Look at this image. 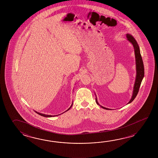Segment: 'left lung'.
I'll use <instances>...</instances> for the list:
<instances>
[{"mask_svg": "<svg viewBox=\"0 0 158 158\" xmlns=\"http://www.w3.org/2000/svg\"><path fill=\"white\" fill-rule=\"evenodd\" d=\"M127 40L132 44L133 46L134 47V54H135V65H136V77H135V82H134L132 97L131 100L128 103V104H129L133 101L139 91V89L141 86L142 81L144 77V65H143V63L141 56V53H140L139 47L137 41L134 39V37L130 34H127ZM95 101L97 104L100 106L101 107L104 108L105 110H111L108 108L104 107L99 104L97 97H96Z\"/></svg>", "mask_w": 158, "mask_h": 158, "instance_id": "left-lung-1", "label": "left lung"}]
</instances>
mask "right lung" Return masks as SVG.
Segmentation results:
<instances>
[{
    "mask_svg": "<svg viewBox=\"0 0 158 158\" xmlns=\"http://www.w3.org/2000/svg\"><path fill=\"white\" fill-rule=\"evenodd\" d=\"M72 105H73V103H72V105L71 106V107H70L66 111H65V112H67V111H68L70 108H71V107H72ZM36 113H37V114H40V116H44V117H46V118H51V117H54V116H57V115H59V114H57V115H48V114H41V113H40V112H37V111H35ZM63 114V113H62Z\"/></svg>",
    "mask_w": 158,
    "mask_h": 158,
    "instance_id": "obj_1",
    "label": "right lung"
}]
</instances>
